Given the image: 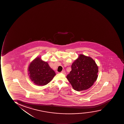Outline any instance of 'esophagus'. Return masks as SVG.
Returning <instances> with one entry per match:
<instances>
[{"label":"esophagus","instance_id":"esophagus-1","mask_svg":"<svg viewBox=\"0 0 124 124\" xmlns=\"http://www.w3.org/2000/svg\"><path fill=\"white\" fill-rule=\"evenodd\" d=\"M61 73H62V74H66V72L64 70H63V71H62L61 72Z\"/></svg>","mask_w":124,"mask_h":124}]
</instances>
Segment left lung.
Instances as JSON below:
<instances>
[{"label": "left lung", "mask_w": 124, "mask_h": 124, "mask_svg": "<svg viewBox=\"0 0 124 124\" xmlns=\"http://www.w3.org/2000/svg\"><path fill=\"white\" fill-rule=\"evenodd\" d=\"M71 68L72 70L67 78L76 91L88 89L97 79L98 68L90 57L80 54L73 63Z\"/></svg>", "instance_id": "left-lung-1"}]
</instances>
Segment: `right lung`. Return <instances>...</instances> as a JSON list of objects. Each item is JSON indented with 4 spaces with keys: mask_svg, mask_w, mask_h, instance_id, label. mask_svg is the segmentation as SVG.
Here are the masks:
<instances>
[{
    "mask_svg": "<svg viewBox=\"0 0 124 124\" xmlns=\"http://www.w3.org/2000/svg\"><path fill=\"white\" fill-rule=\"evenodd\" d=\"M28 72L31 80L39 86L47 84L56 75L47 62L42 61L39 57L35 59L30 63Z\"/></svg>",
    "mask_w": 124,
    "mask_h": 124,
    "instance_id": "1",
    "label": "right lung"
}]
</instances>
